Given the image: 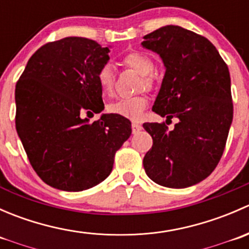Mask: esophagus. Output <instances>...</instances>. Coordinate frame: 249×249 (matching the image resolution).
<instances>
[{"label": "esophagus", "instance_id": "1", "mask_svg": "<svg viewBox=\"0 0 249 249\" xmlns=\"http://www.w3.org/2000/svg\"><path fill=\"white\" fill-rule=\"evenodd\" d=\"M131 127H132V132H134V134H136V132H139L140 130H142V125L139 124V123H132Z\"/></svg>", "mask_w": 249, "mask_h": 249}]
</instances>
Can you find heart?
<instances>
[{
    "label": "heart",
    "instance_id": "obj_1",
    "mask_svg": "<svg viewBox=\"0 0 249 249\" xmlns=\"http://www.w3.org/2000/svg\"><path fill=\"white\" fill-rule=\"evenodd\" d=\"M122 62L125 66L130 67L141 74L140 89H143V88L147 90L152 89L154 85V79L150 73L154 70V62L148 55L142 54L140 52H130L123 56ZM96 79L100 89L105 95L112 94L113 88H114L115 74L110 65L107 64L100 67L96 74ZM147 105V97L141 94L115 100V101L110 102L107 109L112 114L129 118V119H139Z\"/></svg>",
    "mask_w": 249,
    "mask_h": 249
}]
</instances>
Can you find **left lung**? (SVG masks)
<instances>
[{
    "label": "left lung",
    "mask_w": 249,
    "mask_h": 249,
    "mask_svg": "<svg viewBox=\"0 0 249 249\" xmlns=\"http://www.w3.org/2000/svg\"><path fill=\"white\" fill-rule=\"evenodd\" d=\"M143 38L166 69L153 110L179 119L171 131L165 123L143 124L153 139L143 166L158 184L190 187L213 172L227 144L233 114L229 69L206 37L180 26L167 25Z\"/></svg>",
    "instance_id": "left-lung-1"
}]
</instances>
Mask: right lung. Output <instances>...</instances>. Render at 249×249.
Masks as SVG:
<instances>
[{"instance_id":"1","label":"right lung","mask_w":249,"mask_h":249,"mask_svg":"<svg viewBox=\"0 0 249 249\" xmlns=\"http://www.w3.org/2000/svg\"><path fill=\"white\" fill-rule=\"evenodd\" d=\"M108 47L83 37L44 44L30 57L16 87V127L30 164L44 183L82 192L106 179L115 152L131 135L129 119L82 114L105 109L96 74Z\"/></svg>"}]
</instances>
